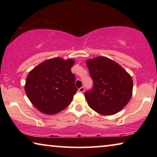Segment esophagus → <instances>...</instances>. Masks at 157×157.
<instances>
[{
	"instance_id": "esophagus-1",
	"label": "esophagus",
	"mask_w": 157,
	"mask_h": 157,
	"mask_svg": "<svg viewBox=\"0 0 157 157\" xmlns=\"http://www.w3.org/2000/svg\"><path fill=\"white\" fill-rule=\"evenodd\" d=\"M84 91H85V89H84V87H83V86L80 87V88L79 89V91L81 92V93H83Z\"/></svg>"
}]
</instances>
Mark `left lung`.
Masks as SVG:
<instances>
[{
    "instance_id": "obj_1",
    "label": "left lung",
    "mask_w": 157,
    "mask_h": 157,
    "mask_svg": "<svg viewBox=\"0 0 157 157\" xmlns=\"http://www.w3.org/2000/svg\"><path fill=\"white\" fill-rule=\"evenodd\" d=\"M86 63L94 82L93 89L84 93L89 107L104 116L121 111L131 99L132 77L118 63L107 57H95Z\"/></svg>"
}]
</instances>
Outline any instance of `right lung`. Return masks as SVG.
<instances>
[{"mask_svg": "<svg viewBox=\"0 0 157 157\" xmlns=\"http://www.w3.org/2000/svg\"><path fill=\"white\" fill-rule=\"evenodd\" d=\"M72 59L55 57L44 61L28 73L25 91L32 104L41 112L52 115L71 104L78 91L71 68Z\"/></svg>", "mask_w": 157, "mask_h": 157, "instance_id": "add662e5", "label": "right lung"}]
</instances>
